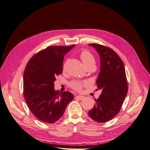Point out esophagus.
Segmentation results:
<instances>
[{"label":"esophagus","mask_w":150,"mask_h":150,"mask_svg":"<svg viewBox=\"0 0 150 150\" xmlns=\"http://www.w3.org/2000/svg\"><path fill=\"white\" fill-rule=\"evenodd\" d=\"M76 98H78V99H79V100H83V99H84L85 97L83 96H79V95H78V96H76Z\"/></svg>","instance_id":"esophagus-1"}]
</instances>
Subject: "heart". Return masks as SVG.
I'll use <instances>...</instances> for the list:
<instances>
[{"mask_svg": "<svg viewBox=\"0 0 150 150\" xmlns=\"http://www.w3.org/2000/svg\"><path fill=\"white\" fill-rule=\"evenodd\" d=\"M80 57L83 61V64L87 68L91 66H95V59L93 54L88 51H83L81 53ZM67 62H66L63 66V69H65L66 67ZM86 84L85 82H81L78 81H73L70 83L71 87L76 91H81L83 86Z\"/></svg>", "mask_w": 150, "mask_h": 150, "instance_id": "b5f03b06", "label": "heart"}]
</instances>
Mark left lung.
Segmentation results:
<instances>
[{
	"instance_id": "8db88e82",
	"label": "left lung",
	"mask_w": 150,
	"mask_h": 150,
	"mask_svg": "<svg viewBox=\"0 0 150 150\" xmlns=\"http://www.w3.org/2000/svg\"><path fill=\"white\" fill-rule=\"evenodd\" d=\"M100 57V72L96 84L102 93L88 115L99 122H104L116 116L128 93L125 68L121 59L110 47L98 44H90Z\"/></svg>"
}]
</instances>
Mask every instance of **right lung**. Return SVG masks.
I'll list each match as a JSON object with an SVG mask.
<instances>
[{
    "label": "right lung",
    "mask_w": 150,
    "mask_h": 150,
    "mask_svg": "<svg viewBox=\"0 0 150 150\" xmlns=\"http://www.w3.org/2000/svg\"><path fill=\"white\" fill-rule=\"evenodd\" d=\"M75 46H49L30 58L23 76V93L33 114L40 121L53 123L63 115L74 98L69 91L54 90L56 77L62 74L65 54Z\"/></svg>",
    "instance_id": "obj_1"
}]
</instances>
